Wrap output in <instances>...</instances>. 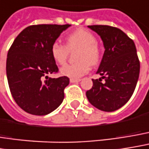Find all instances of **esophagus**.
Segmentation results:
<instances>
[{
  "mask_svg": "<svg viewBox=\"0 0 149 149\" xmlns=\"http://www.w3.org/2000/svg\"><path fill=\"white\" fill-rule=\"evenodd\" d=\"M79 81H80V79H76V78H71L70 79V82L71 83H77Z\"/></svg>",
  "mask_w": 149,
  "mask_h": 149,
  "instance_id": "1",
  "label": "esophagus"
}]
</instances>
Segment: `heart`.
I'll return each mask as SVG.
<instances>
[{
	"instance_id": "obj_1",
	"label": "heart",
	"mask_w": 149,
	"mask_h": 149,
	"mask_svg": "<svg viewBox=\"0 0 149 149\" xmlns=\"http://www.w3.org/2000/svg\"><path fill=\"white\" fill-rule=\"evenodd\" d=\"M77 50L74 64L63 66L61 74L72 78H78L85 75L91 66L97 65L102 58V50L95 35L87 30L78 29L68 34L65 38V45L55 42L50 47L53 60L58 65L65 64L70 53Z\"/></svg>"
}]
</instances>
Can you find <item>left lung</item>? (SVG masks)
I'll list each match as a JSON object with an SVG mask.
<instances>
[{"mask_svg":"<svg viewBox=\"0 0 149 149\" xmlns=\"http://www.w3.org/2000/svg\"><path fill=\"white\" fill-rule=\"evenodd\" d=\"M103 41L105 52L93 86L86 92L88 102L104 112H113L130 99L140 73L136 45L120 29L109 25H88Z\"/></svg>","mask_w":149,"mask_h":149,"instance_id":"obj_1","label":"left lung"}]
</instances>
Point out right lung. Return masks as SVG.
<instances>
[{"label":"right lung","mask_w":149,"mask_h":149,"mask_svg":"<svg viewBox=\"0 0 149 149\" xmlns=\"http://www.w3.org/2000/svg\"><path fill=\"white\" fill-rule=\"evenodd\" d=\"M69 26L30 25L18 35L8 50L6 69L9 88L18 106L28 113L48 114L64 100L69 77L51 78L47 75L59 72L50 47Z\"/></svg>","instance_id":"obj_1"}]
</instances>
